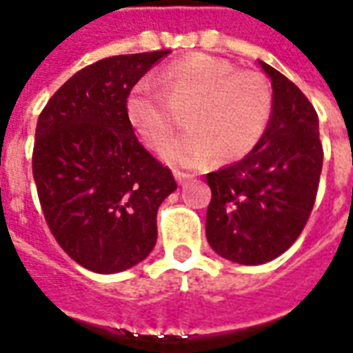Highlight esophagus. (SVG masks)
Masks as SVG:
<instances>
[{"instance_id":"34e87169","label":"esophagus","mask_w":353,"mask_h":353,"mask_svg":"<svg viewBox=\"0 0 353 353\" xmlns=\"http://www.w3.org/2000/svg\"><path fill=\"white\" fill-rule=\"evenodd\" d=\"M174 179H176V182H179V184H184V182H188V180L193 179V174L182 173V171H174Z\"/></svg>"}]
</instances>
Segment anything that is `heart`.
<instances>
[{"instance_id": "heart-1", "label": "heart", "mask_w": 353, "mask_h": 353, "mask_svg": "<svg viewBox=\"0 0 353 353\" xmlns=\"http://www.w3.org/2000/svg\"><path fill=\"white\" fill-rule=\"evenodd\" d=\"M158 81L171 98H193L184 115L186 134L163 152L167 163L197 167L208 158L234 161L261 143L274 117V91L259 72L240 70L208 54H190L167 63ZM126 119L147 147L161 150L173 134L165 94L150 81L130 89Z\"/></svg>"}]
</instances>
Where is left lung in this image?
<instances>
[{"mask_svg":"<svg viewBox=\"0 0 353 353\" xmlns=\"http://www.w3.org/2000/svg\"><path fill=\"white\" fill-rule=\"evenodd\" d=\"M274 89L270 128L249 154L206 174V240L227 261L256 266L283 255L305 227L322 173L318 115L303 92L259 61Z\"/></svg>","mask_w":353,"mask_h":353,"instance_id":"left-lung-1","label":"left lung"}]
</instances>
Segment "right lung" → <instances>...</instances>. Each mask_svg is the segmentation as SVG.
Listing matches in <instances>:
<instances>
[{"mask_svg": "<svg viewBox=\"0 0 353 353\" xmlns=\"http://www.w3.org/2000/svg\"><path fill=\"white\" fill-rule=\"evenodd\" d=\"M169 50L81 68L50 98L35 132L33 179L46 223L70 259L119 274L154 249L156 214L176 190L126 119V94Z\"/></svg>", "mask_w": 353, "mask_h": 353, "instance_id": "1", "label": "right lung"}]
</instances>
